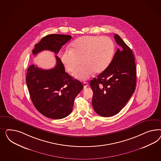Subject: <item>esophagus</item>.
<instances>
[{"instance_id": "esophagus-1", "label": "esophagus", "mask_w": 161, "mask_h": 161, "mask_svg": "<svg viewBox=\"0 0 161 161\" xmlns=\"http://www.w3.org/2000/svg\"><path fill=\"white\" fill-rule=\"evenodd\" d=\"M83 85H84V88H86L88 87V84L87 82H84V83H83Z\"/></svg>"}]
</instances>
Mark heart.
Here are the masks:
<instances>
[{"label": "heart", "instance_id": "obj_1", "mask_svg": "<svg viewBox=\"0 0 161 161\" xmlns=\"http://www.w3.org/2000/svg\"><path fill=\"white\" fill-rule=\"evenodd\" d=\"M114 53V44L107 36H84L74 41L71 50H65L61 56L64 67L73 73L81 63L83 65L74 75L85 80L93 73H102L108 67Z\"/></svg>", "mask_w": 161, "mask_h": 161}]
</instances>
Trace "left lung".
<instances>
[{"label":"left lung","instance_id":"1","mask_svg":"<svg viewBox=\"0 0 161 161\" xmlns=\"http://www.w3.org/2000/svg\"><path fill=\"white\" fill-rule=\"evenodd\" d=\"M114 37L119 48L108 67L90 82L93 92V108L103 117H110L119 112L136 88V67L133 54L120 36L115 34Z\"/></svg>","mask_w":161,"mask_h":161}]
</instances>
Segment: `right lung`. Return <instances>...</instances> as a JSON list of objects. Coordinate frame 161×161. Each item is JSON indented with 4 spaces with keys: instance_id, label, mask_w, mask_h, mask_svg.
Wrapping results in <instances>:
<instances>
[{
    "instance_id": "add662e5",
    "label": "right lung",
    "mask_w": 161,
    "mask_h": 161,
    "mask_svg": "<svg viewBox=\"0 0 161 161\" xmlns=\"http://www.w3.org/2000/svg\"><path fill=\"white\" fill-rule=\"evenodd\" d=\"M70 35L51 34L45 36L35 45L32 54L49 50L55 54L71 39ZM54 68L43 69L32 64L26 74V82L30 97L37 110L45 116L61 119L71 113L75 98L83 88L82 83L65 72L58 57Z\"/></svg>"
}]
</instances>
